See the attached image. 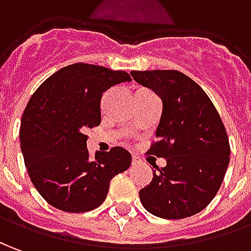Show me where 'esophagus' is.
Instances as JSON below:
<instances>
[{
  "label": "esophagus",
  "mask_w": 251,
  "mask_h": 251,
  "mask_svg": "<svg viewBox=\"0 0 251 251\" xmlns=\"http://www.w3.org/2000/svg\"><path fill=\"white\" fill-rule=\"evenodd\" d=\"M138 161H139V158L134 155V157H132V164H136V162H138Z\"/></svg>",
  "instance_id": "obj_1"
}]
</instances>
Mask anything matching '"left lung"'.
I'll return each instance as SVG.
<instances>
[{"label": "left lung", "instance_id": "8db88e82", "mask_svg": "<svg viewBox=\"0 0 251 251\" xmlns=\"http://www.w3.org/2000/svg\"><path fill=\"white\" fill-rule=\"evenodd\" d=\"M135 82L162 100L157 141L149 154L167 165L139 191L149 213L171 220L190 217L208 206L217 194L229 164L226 127L213 102L197 83L175 70L132 71Z\"/></svg>", "mask_w": 251, "mask_h": 251}]
</instances>
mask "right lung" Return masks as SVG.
<instances>
[{
    "label": "right lung",
    "mask_w": 251,
    "mask_h": 251,
    "mask_svg": "<svg viewBox=\"0 0 251 251\" xmlns=\"http://www.w3.org/2000/svg\"><path fill=\"white\" fill-rule=\"evenodd\" d=\"M131 76L101 65L76 63L48 77L31 96L20 126L27 172L49 205L70 213L89 212L106 198L110 180L131 165L120 146L90 160L87 128L101 123L103 93Z\"/></svg>",
    "instance_id": "obj_1"
}]
</instances>
